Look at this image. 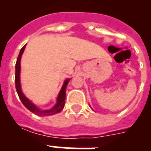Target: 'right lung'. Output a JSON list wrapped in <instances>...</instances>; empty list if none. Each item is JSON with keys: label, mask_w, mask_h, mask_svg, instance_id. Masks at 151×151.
I'll list each match as a JSON object with an SVG mask.
<instances>
[{"label": "right lung", "mask_w": 151, "mask_h": 151, "mask_svg": "<svg viewBox=\"0 0 151 151\" xmlns=\"http://www.w3.org/2000/svg\"><path fill=\"white\" fill-rule=\"evenodd\" d=\"M25 48H26V45H25L20 50L19 56L17 58V61L15 63V88L17 91L18 96L19 97L20 100L22 103V104L26 106V107L31 111L32 113H34V114L38 115V116H49V115L55 114L57 113H59L61 110H63L64 106H65V99H66V88L67 86L70 79L65 81L63 88H62L61 91L59 92V96L57 99V103L55 105L53 108H52L51 110H39L38 108L36 106L34 105L33 103L27 99V97L25 96L23 93L21 91V87H20V81H19V73H20V60H21V56H22L23 51H24Z\"/></svg>", "instance_id": "obj_1"}]
</instances>
